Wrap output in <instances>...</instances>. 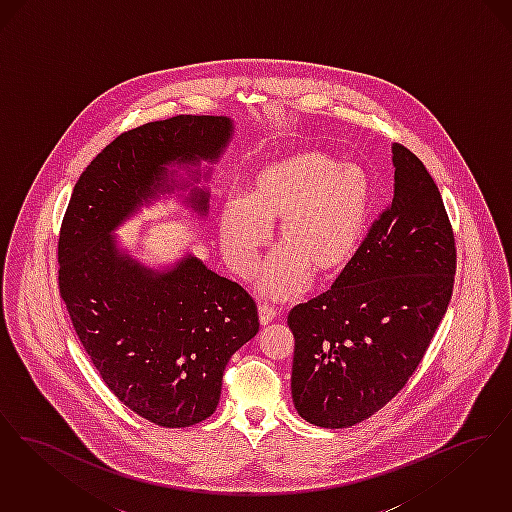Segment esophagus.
Wrapping results in <instances>:
<instances>
[{"label":"esophagus","mask_w":512,"mask_h":512,"mask_svg":"<svg viewBox=\"0 0 512 512\" xmlns=\"http://www.w3.org/2000/svg\"><path fill=\"white\" fill-rule=\"evenodd\" d=\"M258 315H260V325H262V327H267V325L277 317V312H275L273 308H269V306H264V304H262V306L258 308Z\"/></svg>","instance_id":"34e87169"}]
</instances>
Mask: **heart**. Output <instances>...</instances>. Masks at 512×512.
Here are the masks:
<instances>
[{
    "mask_svg": "<svg viewBox=\"0 0 512 512\" xmlns=\"http://www.w3.org/2000/svg\"><path fill=\"white\" fill-rule=\"evenodd\" d=\"M373 183L359 164H340L319 151H302L266 164L250 179L248 199L233 197L220 212L223 258L245 273L277 227L279 250L256 273V289L287 300L306 289L310 271L321 279L342 273L365 239Z\"/></svg>",
    "mask_w": 512,
    "mask_h": 512,
    "instance_id": "1",
    "label": "heart"
}]
</instances>
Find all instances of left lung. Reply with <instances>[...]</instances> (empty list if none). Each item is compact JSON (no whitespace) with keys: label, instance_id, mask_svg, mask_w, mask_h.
Segmentation results:
<instances>
[{"label":"left lung","instance_id":"1","mask_svg":"<svg viewBox=\"0 0 512 512\" xmlns=\"http://www.w3.org/2000/svg\"><path fill=\"white\" fill-rule=\"evenodd\" d=\"M394 199L333 287L289 313L292 401L302 419L346 428L375 415L417 371L451 300L457 250L423 162L392 145Z\"/></svg>","mask_w":512,"mask_h":512}]
</instances>
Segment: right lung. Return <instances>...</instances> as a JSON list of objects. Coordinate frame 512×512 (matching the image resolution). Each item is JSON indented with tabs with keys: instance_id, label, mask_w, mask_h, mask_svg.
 <instances>
[{
	"instance_id": "right-lung-1",
	"label": "right lung",
	"mask_w": 512,
	"mask_h": 512,
	"mask_svg": "<svg viewBox=\"0 0 512 512\" xmlns=\"http://www.w3.org/2000/svg\"><path fill=\"white\" fill-rule=\"evenodd\" d=\"M231 135V118L193 114L118 135L76 181L61 225L59 290L74 331L112 394L166 428L216 411L227 361L260 329L258 308L193 254L160 271L122 252L112 231L143 202L191 187L170 166L216 162ZM185 202L206 216V191Z\"/></svg>"
}]
</instances>
